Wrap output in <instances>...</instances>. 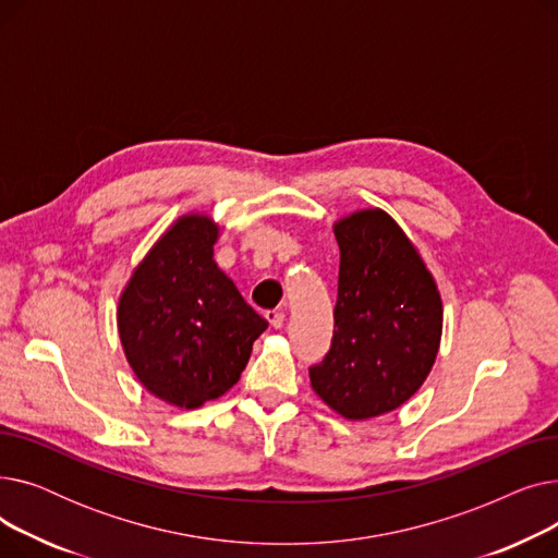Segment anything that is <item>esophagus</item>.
<instances>
[{"label":"esophagus","mask_w":558,"mask_h":558,"mask_svg":"<svg viewBox=\"0 0 558 558\" xmlns=\"http://www.w3.org/2000/svg\"><path fill=\"white\" fill-rule=\"evenodd\" d=\"M267 320L271 324V328L280 330L284 326V312L282 310H269L267 312Z\"/></svg>","instance_id":"obj_1"}]
</instances>
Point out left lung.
<instances>
[{"label": "left lung", "mask_w": 558, "mask_h": 558, "mask_svg": "<svg viewBox=\"0 0 558 558\" xmlns=\"http://www.w3.org/2000/svg\"><path fill=\"white\" fill-rule=\"evenodd\" d=\"M339 284L326 357L310 366L316 396L350 421L393 412L436 360L444 307L425 264L383 210L335 226Z\"/></svg>", "instance_id": "obj_1"}]
</instances>
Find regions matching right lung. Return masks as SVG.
Returning a JSON list of instances; mask_svg holds the SVG:
<instances>
[{
  "label": "right lung",
  "mask_w": 558,
  "mask_h": 558,
  "mask_svg": "<svg viewBox=\"0 0 558 558\" xmlns=\"http://www.w3.org/2000/svg\"><path fill=\"white\" fill-rule=\"evenodd\" d=\"M215 242L208 217L175 221L142 259L117 310L140 383L185 409L238 385L253 341L269 328L215 264Z\"/></svg>",
  "instance_id": "1"
}]
</instances>
